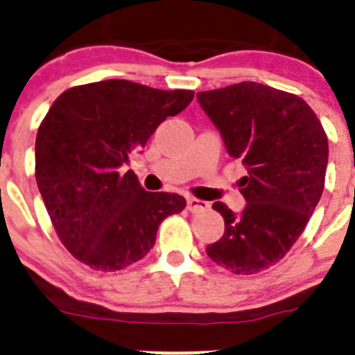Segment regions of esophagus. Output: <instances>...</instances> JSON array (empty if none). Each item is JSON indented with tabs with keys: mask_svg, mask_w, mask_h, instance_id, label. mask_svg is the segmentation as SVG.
<instances>
[{
	"mask_svg": "<svg viewBox=\"0 0 355 355\" xmlns=\"http://www.w3.org/2000/svg\"><path fill=\"white\" fill-rule=\"evenodd\" d=\"M207 207H209V204H207L206 200H200L196 198L187 199V209L191 211V213H200V211H206Z\"/></svg>",
	"mask_w": 355,
	"mask_h": 355,
	"instance_id": "1",
	"label": "esophagus"
}]
</instances>
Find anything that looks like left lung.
<instances>
[{
	"label": "left lung",
	"instance_id": "1",
	"mask_svg": "<svg viewBox=\"0 0 355 355\" xmlns=\"http://www.w3.org/2000/svg\"><path fill=\"white\" fill-rule=\"evenodd\" d=\"M198 101L247 170L244 211L213 204L225 234L206 252L235 275L259 273L284 259L320 202L328 137L304 99L257 82L198 92Z\"/></svg>",
	"mask_w": 355,
	"mask_h": 355
}]
</instances>
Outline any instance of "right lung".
Segmentation results:
<instances>
[{"label": "right lung", "mask_w": 355, "mask_h": 355, "mask_svg": "<svg viewBox=\"0 0 355 355\" xmlns=\"http://www.w3.org/2000/svg\"><path fill=\"white\" fill-rule=\"evenodd\" d=\"M192 99L194 91L111 78L53 103L35 137V182L71 256L92 270H123L153 249L161 221L184 209L182 196L144 191L120 168Z\"/></svg>", "instance_id": "right-lung-1"}]
</instances>
